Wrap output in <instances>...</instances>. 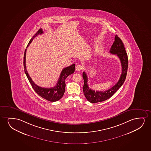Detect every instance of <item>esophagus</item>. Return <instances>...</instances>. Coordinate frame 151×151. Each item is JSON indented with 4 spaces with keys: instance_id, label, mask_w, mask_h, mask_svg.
<instances>
[{
    "instance_id": "1",
    "label": "esophagus",
    "mask_w": 151,
    "mask_h": 151,
    "mask_svg": "<svg viewBox=\"0 0 151 151\" xmlns=\"http://www.w3.org/2000/svg\"><path fill=\"white\" fill-rule=\"evenodd\" d=\"M83 67L81 65V64H78V65H77L76 66V70L77 71H78V72H80L81 70H83Z\"/></svg>"
}]
</instances>
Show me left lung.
I'll list each match as a JSON object with an SVG mask.
<instances>
[{
	"instance_id": "obj_1",
	"label": "left lung",
	"mask_w": 151,
	"mask_h": 151,
	"mask_svg": "<svg viewBox=\"0 0 151 151\" xmlns=\"http://www.w3.org/2000/svg\"><path fill=\"white\" fill-rule=\"evenodd\" d=\"M110 52L116 55L120 59L122 66V73L117 83L110 89L105 91H95L89 88L88 85V77L85 72L83 73L84 80L83 91L85 97L88 101L92 103L103 101L109 99L116 93L118 89L122 86L126 79L128 68V57L122 40L118 35H116L114 41L110 50Z\"/></svg>"
}]
</instances>
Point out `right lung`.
<instances>
[{
    "mask_svg": "<svg viewBox=\"0 0 151 151\" xmlns=\"http://www.w3.org/2000/svg\"><path fill=\"white\" fill-rule=\"evenodd\" d=\"M43 33V31L42 30V29H40L30 40L27 47H28L29 44L31 43V42L32 41L33 39L35 37H37V35H41ZM26 50L27 49L25 50L24 56V67L25 74L26 75L29 82L32 86V88L34 89L35 92H37V93L41 97L47 100L48 101H56L61 99L63 96L64 92H65V80L67 77L74 72L75 64H73L70 66L66 67L65 68H63V70H62L59 77V78L58 79L57 83L55 87L53 88H42L37 86L33 82L27 72L26 66Z\"/></svg>",
    "mask_w": 151,
    "mask_h": 151,
    "instance_id": "obj_1",
    "label": "right lung"
}]
</instances>
